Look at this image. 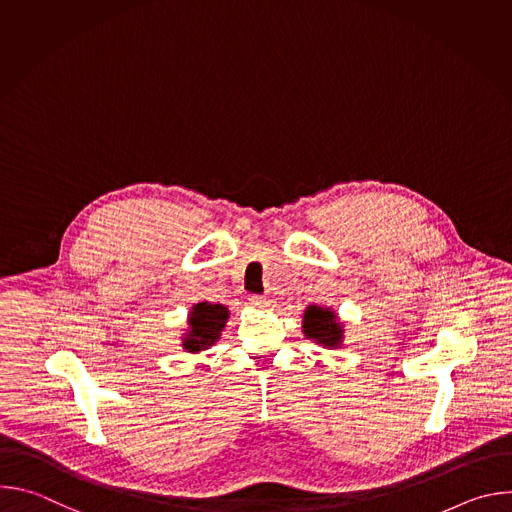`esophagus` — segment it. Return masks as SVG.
Returning <instances> with one entry per match:
<instances>
[{
	"label": "esophagus",
	"instance_id": "1",
	"mask_svg": "<svg viewBox=\"0 0 512 512\" xmlns=\"http://www.w3.org/2000/svg\"><path fill=\"white\" fill-rule=\"evenodd\" d=\"M249 306L251 308H259V310H267L273 306V300L265 298V296H251L249 298Z\"/></svg>",
	"mask_w": 512,
	"mask_h": 512
}]
</instances>
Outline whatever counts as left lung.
I'll use <instances>...</instances> for the list:
<instances>
[{
  "mask_svg": "<svg viewBox=\"0 0 512 512\" xmlns=\"http://www.w3.org/2000/svg\"><path fill=\"white\" fill-rule=\"evenodd\" d=\"M302 332L322 348H340L344 340V324L338 314L326 306H308L302 320Z\"/></svg>",
  "mask_w": 512,
  "mask_h": 512,
  "instance_id": "1",
  "label": "left lung"
}]
</instances>
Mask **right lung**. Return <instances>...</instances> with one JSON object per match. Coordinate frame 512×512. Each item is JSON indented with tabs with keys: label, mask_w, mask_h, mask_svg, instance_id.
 <instances>
[{
	"label": "right lung",
	"mask_w": 512,
	"mask_h": 512,
	"mask_svg": "<svg viewBox=\"0 0 512 512\" xmlns=\"http://www.w3.org/2000/svg\"><path fill=\"white\" fill-rule=\"evenodd\" d=\"M231 312L223 304L198 302L188 312V330L182 334V348L186 352H200L221 338Z\"/></svg>",
	"instance_id": "add662e5"
}]
</instances>
